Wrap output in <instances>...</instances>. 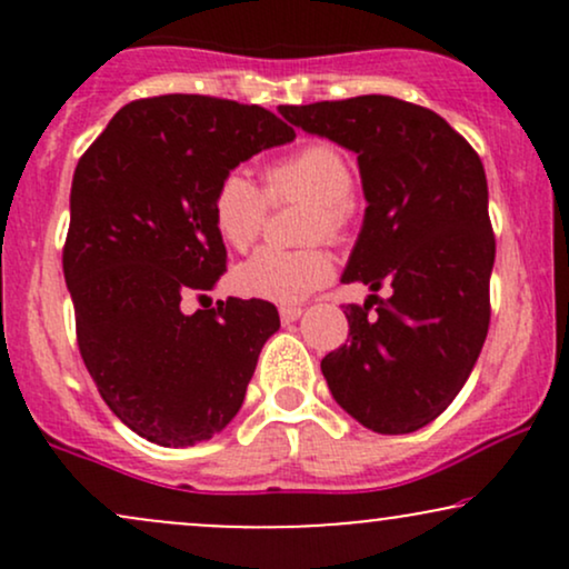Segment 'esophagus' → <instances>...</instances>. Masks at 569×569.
Listing matches in <instances>:
<instances>
[{
  "label": "esophagus",
  "instance_id": "obj_1",
  "mask_svg": "<svg viewBox=\"0 0 569 569\" xmlns=\"http://www.w3.org/2000/svg\"><path fill=\"white\" fill-rule=\"evenodd\" d=\"M305 316V310L302 307H297V305H286V307H280V321L283 323H293V321H299V318Z\"/></svg>",
  "mask_w": 569,
  "mask_h": 569
}]
</instances>
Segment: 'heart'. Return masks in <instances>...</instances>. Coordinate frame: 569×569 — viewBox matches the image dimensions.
<instances>
[{"mask_svg":"<svg viewBox=\"0 0 569 569\" xmlns=\"http://www.w3.org/2000/svg\"><path fill=\"white\" fill-rule=\"evenodd\" d=\"M270 198L310 200L305 240H339L352 221V168L331 143H307L289 158L267 168ZM213 224L224 243L246 251L262 232L267 217L264 192L246 171H230L219 181L211 202ZM335 276V264L323 248H262L234 270L240 293L267 302H302Z\"/></svg>","mask_w":569,"mask_h":569,"instance_id":"1","label":"heart"}]
</instances>
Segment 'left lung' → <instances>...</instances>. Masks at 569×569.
Wrapping results in <instances>:
<instances>
[{"mask_svg": "<svg viewBox=\"0 0 569 569\" xmlns=\"http://www.w3.org/2000/svg\"><path fill=\"white\" fill-rule=\"evenodd\" d=\"M278 112L358 154L367 211L342 280L390 291L345 305L350 342L321 361L331 396L375 433H415L455 401L487 339L485 166L443 117L393 96Z\"/></svg>", "mask_w": 569, "mask_h": 569, "instance_id": "left-lung-1", "label": "left lung"}]
</instances>
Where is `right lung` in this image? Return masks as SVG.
<instances>
[{
    "instance_id": "obj_1",
    "label": "right lung",
    "mask_w": 569,
    "mask_h": 569,
    "mask_svg": "<svg viewBox=\"0 0 569 569\" xmlns=\"http://www.w3.org/2000/svg\"><path fill=\"white\" fill-rule=\"evenodd\" d=\"M293 136L257 103L171 93L122 107L77 162L63 246L77 342L98 393L141 439L192 447L243 407L280 329L276 305L230 297L187 316L181 297L227 270L219 181Z\"/></svg>"
}]
</instances>
